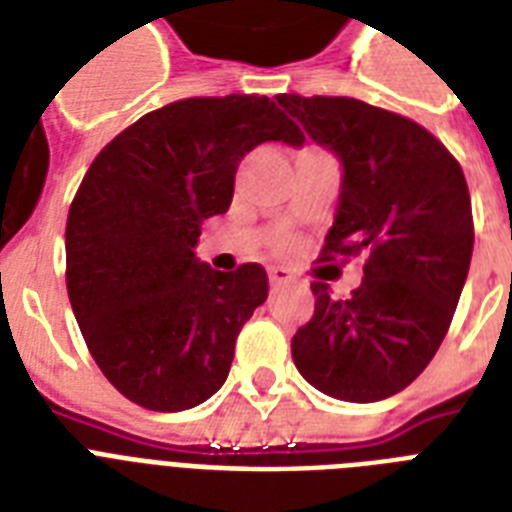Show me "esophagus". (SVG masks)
I'll use <instances>...</instances> for the list:
<instances>
[{
  "mask_svg": "<svg viewBox=\"0 0 512 512\" xmlns=\"http://www.w3.org/2000/svg\"><path fill=\"white\" fill-rule=\"evenodd\" d=\"M267 275L272 285H288V282H293V275L285 267H269Z\"/></svg>",
  "mask_w": 512,
  "mask_h": 512,
  "instance_id": "obj_1",
  "label": "esophagus"
}]
</instances>
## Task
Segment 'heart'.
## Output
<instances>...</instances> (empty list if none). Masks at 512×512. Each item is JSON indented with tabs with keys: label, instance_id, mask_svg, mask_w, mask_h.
<instances>
[{
	"label": "heart",
	"instance_id": "heart-1",
	"mask_svg": "<svg viewBox=\"0 0 512 512\" xmlns=\"http://www.w3.org/2000/svg\"><path fill=\"white\" fill-rule=\"evenodd\" d=\"M275 248L277 251H290V248H293V240H290V237H280L275 243Z\"/></svg>",
	"mask_w": 512,
	"mask_h": 512
}]
</instances>
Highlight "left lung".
<instances>
[{
	"label": "left lung",
	"mask_w": 512,
	"mask_h": 512,
	"mask_svg": "<svg viewBox=\"0 0 512 512\" xmlns=\"http://www.w3.org/2000/svg\"><path fill=\"white\" fill-rule=\"evenodd\" d=\"M343 163L320 261L365 256L351 298L312 282V320L290 341L298 372L341 402H380L428 367L455 317L473 211L455 155L410 118L354 97H277Z\"/></svg>",
	"instance_id": "obj_1"
}]
</instances>
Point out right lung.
I'll return each instance as SVG.
<instances>
[{"label": "right lung", "mask_w": 512, "mask_h": 512, "mask_svg": "<svg viewBox=\"0 0 512 512\" xmlns=\"http://www.w3.org/2000/svg\"><path fill=\"white\" fill-rule=\"evenodd\" d=\"M269 140L301 145L275 100L187 97L126 126L81 179L65 224L68 298L102 375L145 410L214 396L267 301L261 264L216 272L192 248L230 208L240 161Z\"/></svg>", "instance_id": "add662e5"}]
</instances>
